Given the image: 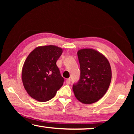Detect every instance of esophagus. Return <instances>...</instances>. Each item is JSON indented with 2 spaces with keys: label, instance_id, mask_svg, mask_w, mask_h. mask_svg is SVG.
<instances>
[{
  "label": "esophagus",
  "instance_id": "34e87169",
  "mask_svg": "<svg viewBox=\"0 0 134 134\" xmlns=\"http://www.w3.org/2000/svg\"><path fill=\"white\" fill-rule=\"evenodd\" d=\"M70 82H71L70 79H67L66 80V84H69L70 83Z\"/></svg>",
  "mask_w": 134,
  "mask_h": 134
}]
</instances>
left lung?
<instances>
[{
	"mask_svg": "<svg viewBox=\"0 0 134 134\" xmlns=\"http://www.w3.org/2000/svg\"><path fill=\"white\" fill-rule=\"evenodd\" d=\"M80 77L72 90L77 99L89 104L98 101L107 92L111 79L110 65L107 58L93 49L77 51Z\"/></svg>",
	"mask_w": 134,
	"mask_h": 134,
	"instance_id": "left-lung-1",
	"label": "left lung"
}]
</instances>
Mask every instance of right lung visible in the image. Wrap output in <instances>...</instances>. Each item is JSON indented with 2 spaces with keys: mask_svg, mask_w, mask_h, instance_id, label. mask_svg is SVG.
Masks as SVG:
<instances>
[{
  "mask_svg": "<svg viewBox=\"0 0 134 134\" xmlns=\"http://www.w3.org/2000/svg\"><path fill=\"white\" fill-rule=\"evenodd\" d=\"M63 49L56 46H42L34 49L22 69L24 87L30 96L39 102L49 100L63 85L64 79L56 65Z\"/></svg>",
  "mask_w": 134,
  "mask_h": 134,
  "instance_id": "add662e5",
  "label": "right lung"
}]
</instances>
